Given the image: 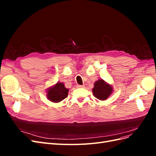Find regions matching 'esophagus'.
Returning <instances> with one entry per match:
<instances>
[{"mask_svg": "<svg viewBox=\"0 0 156 156\" xmlns=\"http://www.w3.org/2000/svg\"><path fill=\"white\" fill-rule=\"evenodd\" d=\"M78 88H84V85H77Z\"/></svg>", "mask_w": 156, "mask_h": 156, "instance_id": "34e87169", "label": "esophagus"}]
</instances>
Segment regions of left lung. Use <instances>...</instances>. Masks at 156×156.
Returning a JSON list of instances; mask_svg holds the SVG:
<instances>
[{
  "label": "left lung",
  "instance_id": "1",
  "mask_svg": "<svg viewBox=\"0 0 156 156\" xmlns=\"http://www.w3.org/2000/svg\"><path fill=\"white\" fill-rule=\"evenodd\" d=\"M93 94L95 98L100 100H105L112 92V87L105 83L103 80L100 79L94 83L92 89Z\"/></svg>",
  "mask_w": 156,
  "mask_h": 156
}]
</instances>
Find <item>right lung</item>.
<instances>
[{
	"label": "right lung",
	"instance_id": "add662e5",
	"mask_svg": "<svg viewBox=\"0 0 156 156\" xmlns=\"http://www.w3.org/2000/svg\"><path fill=\"white\" fill-rule=\"evenodd\" d=\"M68 91L69 89L66 88L62 83L58 82L54 87L48 89L47 96L51 101L58 103L68 97Z\"/></svg>",
	"mask_w": 156,
	"mask_h": 156
}]
</instances>
